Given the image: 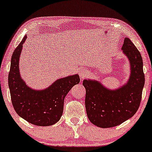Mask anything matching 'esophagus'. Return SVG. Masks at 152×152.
<instances>
[{
    "instance_id": "1",
    "label": "esophagus",
    "mask_w": 152,
    "mask_h": 152,
    "mask_svg": "<svg viewBox=\"0 0 152 152\" xmlns=\"http://www.w3.org/2000/svg\"><path fill=\"white\" fill-rule=\"evenodd\" d=\"M79 74H80V78L81 79L83 78H85V77L88 75V72L86 70V69H81L80 73H79Z\"/></svg>"
}]
</instances>
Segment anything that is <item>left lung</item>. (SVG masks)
Here are the masks:
<instances>
[{
  "label": "left lung",
  "mask_w": 152,
  "mask_h": 152,
  "mask_svg": "<svg viewBox=\"0 0 152 152\" xmlns=\"http://www.w3.org/2000/svg\"><path fill=\"white\" fill-rule=\"evenodd\" d=\"M130 64V76L118 88L109 89L101 82L85 79V107L91 122L100 128H111L123 123L137 112L145 84L143 59L129 38L121 48Z\"/></svg>",
  "instance_id": "obj_1"
}]
</instances>
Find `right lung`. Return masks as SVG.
<instances>
[{"label":"right lung","instance_id":"1","mask_svg":"<svg viewBox=\"0 0 152 152\" xmlns=\"http://www.w3.org/2000/svg\"><path fill=\"white\" fill-rule=\"evenodd\" d=\"M27 36L14 50L11 57L8 83L11 98L15 112L30 123L40 126H50L60 120L64 111V99L70 89L80 83L78 74L57 79L42 90L26 85L21 77L20 57Z\"/></svg>","mask_w":152,"mask_h":152}]
</instances>
